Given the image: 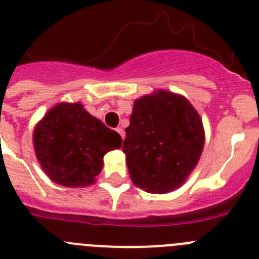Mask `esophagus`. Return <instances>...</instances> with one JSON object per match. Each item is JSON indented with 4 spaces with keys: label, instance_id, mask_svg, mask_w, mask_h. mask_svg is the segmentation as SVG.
Instances as JSON below:
<instances>
[{
    "label": "esophagus",
    "instance_id": "1",
    "mask_svg": "<svg viewBox=\"0 0 259 259\" xmlns=\"http://www.w3.org/2000/svg\"><path fill=\"white\" fill-rule=\"evenodd\" d=\"M116 132L120 135V137H122V139H124V131H123L122 128H116Z\"/></svg>",
    "mask_w": 259,
    "mask_h": 259
}]
</instances>
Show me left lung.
I'll list each match as a JSON object with an SVG mask.
<instances>
[{"label": "left lung", "instance_id": "left-lung-1", "mask_svg": "<svg viewBox=\"0 0 259 259\" xmlns=\"http://www.w3.org/2000/svg\"><path fill=\"white\" fill-rule=\"evenodd\" d=\"M205 136L200 115L167 91L136 100L122 149L135 185L149 193L178 188L197 164Z\"/></svg>", "mask_w": 259, "mask_h": 259}]
</instances>
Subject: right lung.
<instances>
[{"mask_svg":"<svg viewBox=\"0 0 259 259\" xmlns=\"http://www.w3.org/2000/svg\"><path fill=\"white\" fill-rule=\"evenodd\" d=\"M33 145L53 182L85 187L101 172L104 155L122 146V137L87 113L83 105L59 104L36 125Z\"/></svg>","mask_w":259,"mask_h":259,"instance_id":"obj_1","label":"right lung"}]
</instances>
